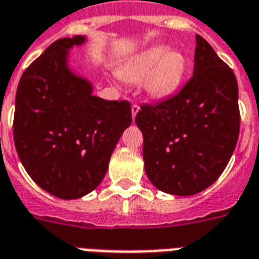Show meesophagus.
<instances>
[{
	"label": "esophagus",
	"mask_w": 259,
	"mask_h": 259,
	"mask_svg": "<svg viewBox=\"0 0 259 259\" xmlns=\"http://www.w3.org/2000/svg\"><path fill=\"white\" fill-rule=\"evenodd\" d=\"M139 111H140V107H139L137 104H133V105H132V118L135 119Z\"/></svg>",
	"instance_id": "esophagus-1"
}]
</instances>
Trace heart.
Masks as SVG:
<instances>
[{
    "label": "heart",
    "mask_w": 259,
    "mask_h": 259,
    "mask_svg": "<svg viewBox=\"0 0 259 259\" xmlns=\"http://www.w3.org/2000/svg\"><path fill=\"white\" fill-rule=\"evenodd\" d=\"M187 58L179 50L157 44L132 55L116 69L126 83L141 81L144 96L151 100H165L174 96L185 80Z\"/></svg>",
    "instance_id": "heart-1"
}]
</instances>
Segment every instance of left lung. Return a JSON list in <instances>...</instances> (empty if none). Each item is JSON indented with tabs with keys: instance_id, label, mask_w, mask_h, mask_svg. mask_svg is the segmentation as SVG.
<instances>
[{
	"instance_id": "1",
	"label": "left lung",
	"mask_w": 259,
	"mask_h": 259,
	"mask_svg": "<svg viewBox=\"0 0 259 259\" xmlns=\"http://www.w3.org/2000/svg\"><path fill=\"white\" fill-rule=\"evenodd\" d=\"M195 44L193 77L185 87L136 115L147 176L158 190L174 195L197 194L213 185L239 139L233 70L198 34Z\"/></svg>"
}]
</instances>
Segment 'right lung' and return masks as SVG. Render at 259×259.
<instances>
[{
  "label": "right lung",
  "instance_id": "add662e5",
  "mask_svg": "<svg viewBox=\"0 0 259 259\" xmlns=\"http://www.w3.org/2000/svg\"><path fill=\"white\" fill-rule=\"evenodd\" d=\"M85 36L53 42L20 77L14 140L26 172L62 200L89 194L101 183L120 136L132 123L127 101L93 94V83L69 64Z\"/></svg>",
  "mask_w": 259,
  "mask_h": 259
}]
</instances>
